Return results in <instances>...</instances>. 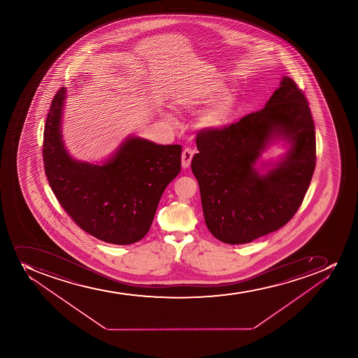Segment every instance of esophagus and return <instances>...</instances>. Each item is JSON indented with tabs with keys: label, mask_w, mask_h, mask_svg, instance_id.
I'll list each match as a JSON object with an SVG mask.
<instances>
[{
	"label": "esophagus",
	"mask_w": 358,
	"mask_h": 358,
	"mask_svg": "<svg viewBox=\"0 0 358 358\" xmlns=\"http://www.w3.org/2000/svg\"><path fill=\"white\" fill-rule=\"evenodd\" d=\"M192 157H194V150L192 148H185L182 152V166H183V169H187L190 166Z\"/></svg>",
	"instance_id": "34e87169"
}]
</instances>
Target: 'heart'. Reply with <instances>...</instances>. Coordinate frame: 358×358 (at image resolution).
<instances>
[{"instance_id":"b5f03b06","label":"heart","mask_w":358,"mask_h":358,"mask_svg":"<svg viewBox=\"0 0 358 358\" xmlns=\"http://www.w3.org/2000/svg\"><path fill=\"white\" fill-rule=\"evenodd\" d=\"M227 86L220 80L206 83L192 92L185 101V106L202 107L210 105L204 117V124L210 128H224L234 120L239 108L237 96L227 93ZM169 119L173 117L168 115Z\"/></svg>"}]
</instances>
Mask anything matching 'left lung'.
<instances>
[{"instance_id":"1","label":"left lung","mask_w":358,"mask_h":358,"mask_svg":"<svg viewBox=\"0 0 358 358\" xmlns=\"http://www.w3.org/2000/svg\"><path fill=\"white\" fill-rule=\"evenodd\" d=\"M275 141L287 152L265 174L256 163ZM192 170L199 182L206 227L237 245L286 225L301 206L316 164L315 127L308 101L285 76L265 105L229 127L201 131Z\"/></svg>"}]
</instances>
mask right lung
Returning <instances> with one entry per match:
<instances>
[{
	"instance_id": "1",
	"label": "right lung",
	"mask_w": 358,
	"mask_h": 358,
	"mask_svg": "<svg viewBox=\"0 0 358 358\" xmlns=\"http://www.w3.org/2000/svg\"><path fill=\"white\" fill-rule=\"evenodd\" d=\"M65 100L62 87L44 127L43 161L53 194L73 222L96 239L115 245L141 241L166 185L181 171V145L131 135L101 164L75 159L62 134Z\"/></svg>"
}]
</instances>
